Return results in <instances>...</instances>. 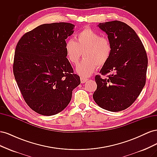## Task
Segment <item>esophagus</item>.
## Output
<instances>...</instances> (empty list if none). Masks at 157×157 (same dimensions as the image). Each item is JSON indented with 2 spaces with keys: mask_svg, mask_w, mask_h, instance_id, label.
<instances>
[{
  "mask_svg": "<svg viewBox=\"0 0 157 157\" xmlns=\"http://www.w3.org/2000/svg\"><path fill=\"white\" fill-rule=\"evenodd\" d=\"M88 80V79L86 78H84V77H81L80 78V82H81V83H85Z\"/></svg>",
  "mask_w": 157,
  "mask_h": 157,
  "instance_id": "1",
  "label": "esophagus"
}]
</instances>
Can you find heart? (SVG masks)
Listing matches in <instances>:
<instances>
[{"mask_svg": "<svg viewBox=\"0 0 157 157\" xmlns=\"http://www.w3.org/2000/svg\"><path fill=\"white\" fill-rule=\"evenodd\" d=\"M113 46L107 37L101 36L96 31L86 28L78 33L75 41L69 39L66 42V56L72 64H77L80 57L84 59L76 67L77 73L82 77H88L109 61L112 54Z\"/></svg>", "mask_w": 157, "mask_h": 157, "instance_id": "1", "label": "heart"}]
</instances>
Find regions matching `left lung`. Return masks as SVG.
Wrapping results in <instances>:
<instances>
[{
    "instance_id": "8db88e82",
    "label": "left lung",
    "mask_w": 157,
    "mask_h": 157,
    "mask_svg": "<svg viewBox=\"0 0 157 157\" xmlns=\"http://www.w3.org/2000/svg\"><path fill=\"white\" fill-rule=\"evenodd\" d=\"M99 28L111 40L112 54L96 75L93 98L105 110L118 112L129 107L139 96L146 81L148 59L144 46L134 30L125 23H100Z\"/></svg>"
}]
</instances>
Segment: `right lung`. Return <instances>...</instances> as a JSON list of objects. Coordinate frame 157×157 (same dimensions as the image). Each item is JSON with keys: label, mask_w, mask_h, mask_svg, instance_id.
I'll return each instance as SVG.
<instances>
[{"label": "right lung", "mask_w": 157, "mask_h": 157, "mask_svg": "<svg viewBox=\"0 0 157 157\" xmlns=\"http://www.w3.org/2000/svg\"><path fill=\"white\" fill-rule=\"evenodd\" d=\"M74 27L64 22L42 24L25 33L17 44L14 77L27 105L40 115L62 111L80 83L65 51V39Z\"/></svg>", "instance_id": "add662e5"}]
</instances>
